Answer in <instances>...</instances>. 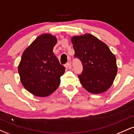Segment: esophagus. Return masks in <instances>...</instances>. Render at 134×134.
<instances>
[{
    "instance_id": "1",
    "label": "esophagus",
    "mask_w": 134,
    "mask_h": 134,
    "mask_svg": "<svg viewBox=\"0 0 134 134\" xmlns=\"http://www.w3.org/2000/svg\"><path fill=\"white\" fill-rule=\"evenodd\" d=\"M65 67L66 69H70L72 68V65H71V64L70 63H67V64L65 65Z\"/></svg>"
}]
</instances>
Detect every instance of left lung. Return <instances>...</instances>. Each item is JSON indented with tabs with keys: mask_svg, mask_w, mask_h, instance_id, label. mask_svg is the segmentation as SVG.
Instances as JSON below:
<instances>
[{
	"mask_svg": "<svg viewBox=\"0 0 134 134\" xmlns=\"http://www.w3.org/2000/svg\"><path fill=\"white\" fill-rule=\"evenodd\" d=\"M74 56L82 61L80 82L87 91L101 94L111 86L117 73L115 55L100 40L90 33L71 38Z\"/></svg>",
	"mask_w": 134,
	"mask_h": 134,
	"instance_id": "1",
	"label": "left lung"
}]
</instances>
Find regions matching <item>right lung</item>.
Listing matches in <instances>:
<instances>
[{
	"mask_svg": "<svg viewBox=\"0 0 134 134\" xmlns=\"http://www.w3.org/2000/svg\"><path fill=\"white\" fill-rule=\"evenodd\" d=\"M57 42L50 33L38 36L23 52L18 65L23 86L38 97H47L58 88L65 67L60 64L53 52Z\"/></svg>",
	"mask_w": 134,
	"mask_h": 134,
	"instance_id": "obj_1",
	"label": "right lung"
}]
</instances>
